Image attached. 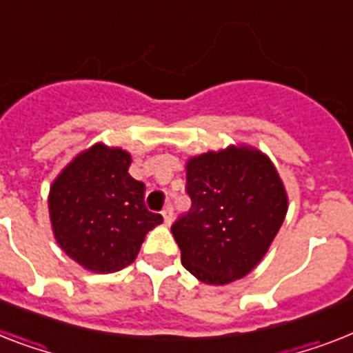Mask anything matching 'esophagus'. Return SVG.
Instances as JSON below:
<instances>
[{
    "instance_id": "esophagus-1",
    "label": "esophagus",
    "mask_w": 353,
    "mask_h": 353,
    "mask_svg": "<svg viewBox=\"0 0 353 353\" xmlns=\"http://www.w3.org/2000/svg\"><path fill=\"white\" fill-rule=\"evenodd\" d=\"M161 214H163V219H165V223H167V225H170L172 219H174V206L167 205L165 208H163Z\"/></svg>"
}]
</instances>
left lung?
I'll use <instances>...</instances> for the list:
<instances>
[{"mask_svg": "<svg viewBox=\"0 0 353 353\" xmlns=\"http://www.w3.org/2000/svg\"><path fill=\"white\" fill-rule=\"evenodd\" d=\"M190 210L172 225L181 263L206 285L250 274L285 221L288 197L276 167L259 150L228 147L186 163Z\"/></svg>", "mask_w": 353, "mask_h": 353, "instance_id": "left-lung-1", "label": "left lung"}]
</instances>
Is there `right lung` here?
Returning <instances> with one entry per match:
<instances>
[{"label":"right lung","instance_id":"right-lung-1","mask_svg":"<svg viewBox=\"0 0 353 353\" xmlns=\"http://www.w3.org/2000/svg\"><path fill=\"white\" fill-rule=\"evenodd\" d=\"M132 157L97 143L68 163L50 186L48 212L57 245L96 274H112L137 257L161 214L145 206V183L128 174Z\"/></svg>","mask_w":353,"mask_h":353}]
</instances>
